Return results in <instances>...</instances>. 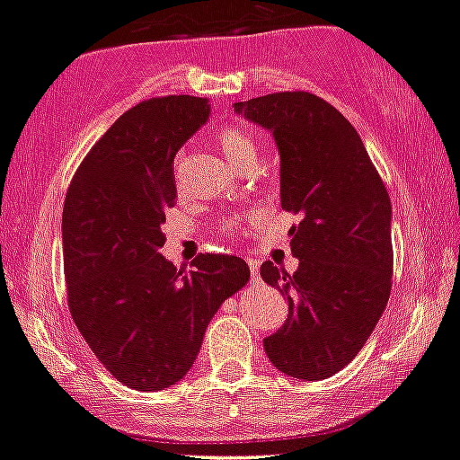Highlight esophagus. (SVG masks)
Here are the masks:
<instances>
[{
  "instance_id": "obj_1",
  "label": "esophagus",
  "mask_w": 460,
  "mask_h": 460,
  "mask_svg": "<svg viewBox=\"0 0 460 460\" xmlns=\"http://www.w3.org/2000/svg\"><path fill=\"white\" fill-rule=\"evenodd\" d=\"M248 266H250V284H259V266L254 259H248Z\"/></svg>"
}]
</instances>
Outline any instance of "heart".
<instances>
[{"label": "heart", "instance_id": "b5f03b06", "mask_svg": "<svg viewBox=\"0 0 460 460\" xmlns=\"http://www.w3.org/2000/svg\"><path fill=\"white\" fill-rule=\"evenodd\" d=\"M217 140H219V147L224 152V156L228 158L232 165L239 167V170L245 163L257 161V147H254V143L243 131L236 129V127H221Z\"/></svg>", "mask_w": 460, "mask_h": 460}]
</instances>
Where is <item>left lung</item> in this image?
Returning <instances> with one entry per match:
<instances>
[{
	"instance_id": "left-lung-1",
	"label": "left lung",
	"mask_w": 460,
	"mask_h": 460,
	"mask_svg": "<svg viewBox=\"0 0 460 460\" xmlns=\"http://www.w3.org/2000/svg\"><path fill=\"white\" fill-rule=\"evenodd\" d=\"M279 152L281 208L299 212L290 234L295 275L261 263L288 299V317L263 340L281 374L324 380L360 353L385 313L394 275L391 201L351 122L306 91L234 102Z\"/></svg>"
}]
</instances>
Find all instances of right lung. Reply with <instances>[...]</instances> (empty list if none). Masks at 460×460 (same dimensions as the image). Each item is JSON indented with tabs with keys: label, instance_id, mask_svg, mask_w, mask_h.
<instances>
[{
	"label": "right lung",
	"instance_id": "obj_1",
	"mask_svg": "<svg viewBox=\"0 0 460 460\" xmlns=\"http://www.w3.org/2000/svg\"><path fill=\"white\" fill-rule=\"evenodd\" d=\"M210 118L206 98L167 95L122 113L77 167L62 212L69 311L104 369L136 391L176 385L221 304L248 281L234 254L176 270L158 250L176 203L174 156Z\"/></svg>",
	"mask_w": 460,
	"mask_h": 460
}]
</instances>
